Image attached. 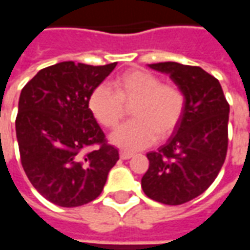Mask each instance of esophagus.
<instances>
[{
  "label": "esophagus",
  "mask_w": 250,
  "mask_h": 250,
  "mask_svg": "<svg viewBox=\"0 0 250 250\" xmlns=\"http://www.w3.org/2000/svg\"><path fill=\"white\" fill-rule=\"evenodd\" d=\"M132 157H134V154H132V152L120 151V158H122V159H130V158Z\"/></svg>",
  "instance_id": "1"
}]
</instances>
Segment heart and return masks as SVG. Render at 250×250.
Listing matches in <instances>:
<instances>
[{"instance_id":"b5f03b06","label":"heart","mask_w":250,"mask_h":250,"mask_svg":"<svg viewBox=\"0 0 250 250\" xmlns=\"http://www.w3.org/2000/svg\"><path fill=\"white\" fill-rule=\"evenodd\" d=\"M114 92L100 84L88 96V108L105 128H114L131 105L134 119L112 132L111 142L127 150H141L157 138H167L177 128L185 111V95L173 83L146 69H130L112 82Z\"/></svg>"}]
</instances>
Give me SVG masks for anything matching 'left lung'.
<instances>
[{"label":"left lung","mask_w":250,"mask_h":250,"mask_svg":"<svg viewBox=\"0 0 250 250\" xmlns=\"http://www.w3.org/2000/svg\"><path fill=\"white\" fill-rule=\"evenodd\" d=\"M150 66L168 73L182 89L185 111L167 143L147 154L142 188L157 202L182 205L208 190L225 162L229 103L220 82L201 66L174 62Z\"/></svg>","instance_id":"left-lung-1"}]
</instances>
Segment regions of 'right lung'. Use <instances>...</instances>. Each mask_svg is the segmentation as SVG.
I'll use <instances>...</instances> for the list:
<instances>
[{
	"label": "right lung",
	"instance_id": "obj_1",
	"mask_svg": "<svg viewBox=\"0 0 250 250\" xmlns=\"http://www.w3.org/2000/svg\"><path fill=\"white\" fill-rule=\"evenodd\" d=\"M115 66L59 62L41 69L21 91L16 118L21 165L33 188L57 206L98 198L119 159L88 108L91 91Z\"/></svg>",
	"mask_w": 250,
	"mask_h": 250
}]
</instances>
